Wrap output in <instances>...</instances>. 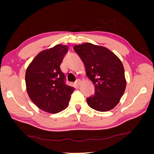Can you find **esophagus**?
Masks as SVG:
<instances>
[{
	"label": "esophagus",
	"mask_w": 154,
	"mask_h": 154,
	"mask_svg": "<svg viewBox=\"0 0 154 154\" xmlns=\"http://www.w3.org/2000/svg\"><path fill=\"white\" fill-rule=\"evenodd\" d=\"M75 83H76L77 85H81V81L80 79H78L77 81H75Z\"/></svg>",
	"instance_id": "1"
}]
</instances>
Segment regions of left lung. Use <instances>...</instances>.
<instances>
[{
    "instance_id": "8db88e82",
    "label": "left lung",
    "mask_w": 154,
    "mask_h": 154,
    "mask_svg": "<svg viewBox=\"0 0 154 154\" xmlns=\"http://www.w3.org/2000/svg\"><path fill=\"white\" fill-rule=\"evenodd\" d=\"M73 49L94 86L95 93L87 99L88 105L98 111L111 110L119 103L126 88L121 61L108 48L90 43L75 45Z\"/></svg>"
}]
</instances>
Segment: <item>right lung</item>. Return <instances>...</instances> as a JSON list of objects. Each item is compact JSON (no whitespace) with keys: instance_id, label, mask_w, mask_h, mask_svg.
<instances>
[{"instance_id":"obj_1","label":"right lung","mask_w":154,"mask_h":154,"mask_svg":"<svg viewBox=\"0 0 154 154\" xmlns=\"http://www.w3.org/2000/svg\"><path fill=\"white\" fill-rule=\"evenodd\" d=\"M68 46L58 44L39 52L27 67L25 81L29 98L40 109L50 113L68 106L75 88L66 85L60 65Z\"/></svg>"}]
</instances>
